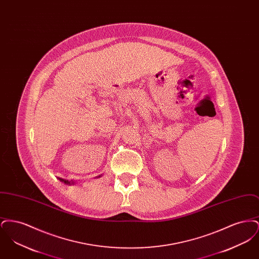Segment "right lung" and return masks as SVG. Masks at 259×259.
Wrapping results in <instances>:
<instances>
[{"label": "right lung", "mask_w": 259, "mask_h": 259, "mask_svg": "<svg viewBox=\"0 0 259 259\" xmlns=\"http://www.w3.org/2000/svg\"><path fill=\"white\" fill-rule=\"evenodd\" d=\"M102 177V175H100V176H98V177H96V178H101ZM58 180L60 181V182H62V183H64L65 185H74L75 184V182H74V181H71V182H69L68 180H64V179H61V178H58Z\"/></svg>", "instance_id": "right-lung-1"}]
</instances>
